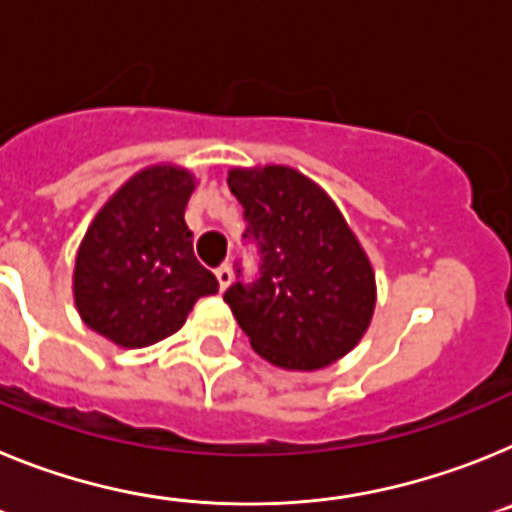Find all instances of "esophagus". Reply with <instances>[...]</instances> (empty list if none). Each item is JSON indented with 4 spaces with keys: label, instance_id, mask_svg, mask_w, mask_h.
I'll list each match as a JSON object with an SVG mask.
<instances>
[{
    "label": "esophagus",
    "instance_id": "esophagus-1",
    "mask_svg": "<svg viewBox=\"0 0 512 512\" xmlns=\"http://www.w3.org/2000/svg\"><path fill=\"white\" fill-rule=\"evenodd\" d=\"M215 277H217V284H220V289H228L230 282H233V271H230L228 264H223L215 269Z\"/></svg>",
    "mask_w": 512,
    "mask_h": 512
}]
</instances>
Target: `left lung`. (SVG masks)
<instances>
[{"instance_id":"left-lung-1","label":"left lung","mask_w":512,"mask_h":512,"mask_svg":"<svg viewBox=\"0 0 512 512\" xmlns=\"http://www.w3.org/2000/svg\"><path fill=\"white\" fill-rule=\"evenodd\" d=\"M228 187L261 256L259 279L225 292L253 351L292 372L346 356L372 323L377 284L336 202L289 166L230 169Z\"/></svg>"}]
</instances>
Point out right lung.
Instances as JSON below:
<instances>
[{
	"label": "right lung",
	"mask_w": 512,
	"mask_h": 512,
	"mask_svg": "<svg viewBox=\"0 0 512 512\" xmlns=\"http://www.w3.org/2000/svg\"><path fill=\"white\" fill-rule=\"evenodd\" d=\"M194 176L179 166L143 169L112 194L89 225L74 266L81 320L122 348L164 341L217 279L194 259L184 210Z\"/></svg>",
	"instance_id": "obj_1"
}]
</instances>
